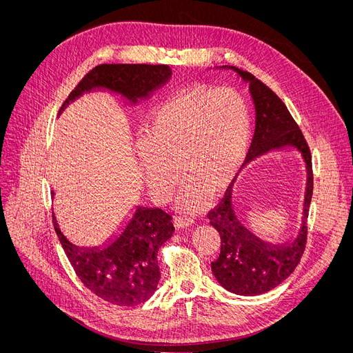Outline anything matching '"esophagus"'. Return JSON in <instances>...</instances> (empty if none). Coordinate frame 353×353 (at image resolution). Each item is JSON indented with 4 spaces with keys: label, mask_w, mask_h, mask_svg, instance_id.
Here are the masks:
<instances>
[{
    "label": "esophagus",
    "mask_w": 353,
    "mask_h": 353,
    "mask_svg": "<svg viewBox=\"0 0 353 353\" xmlns=\"http://www.w3.org/2000/svg\"><path fill=\"white\" fill-rule=\"evenodd\" d=\"M193 225V218H188V216H176L174 218V227L176 228H188Z\"/></svg>",
    "instance_id": "1"
}]
</instances>
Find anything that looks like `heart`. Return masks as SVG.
Segmentation results:
<instances>
[{
  "label": "heart",
  "instance_id": "b5f03b06",
  "mask_svg": "<svg viewBox=\"0 0 353 353\" xmlns=\"http://www.w3.org/2000/svg\"><path fill=\"white\" fill-rule=\"evenodd\" d=\"M250 132L249 107L235 90L199 85L169 95L150 111L138 145V165L150 196L165 201L180 172L185 181L179 205L201 207L207 194L218 196L236 176Z\"/></svg>",
  "mask_w": 353,
  "mask_h": 353
}]
</instances>
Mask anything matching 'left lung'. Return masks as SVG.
Segmentation results:
<instances>
[{"label": "left lung", "instance_id": "8db88e82", "mask_svg": "<svg viewBox=\"0 0 353 353\" xmlns=\"http://www.w3.org/2000/svg\"><path fill=\"white\" fill-rule=\"evenodd\" d=\"M234 70L249 92L256 110V128L248 163L270 150L293 148L305 165V188L300 212V223L294 235L283 242H269L250 231L235 211L234 190H230L215 210L208 214L210 225L219 234L221 250L211 263L212 274L225 290L238 296L265 294L290 276L299 265L305 248L308 207L312 196L311 154L299 125L288 112L284 103L248 72L234 66H222Z\"/></svg>", "mask_w": 353, "mask_h": 353}]
</instances>
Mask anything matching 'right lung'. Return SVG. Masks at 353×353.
<instances>
[{
    "label": "right lung",
    "mask_w": 353,
    "mask_h": 353,
    "mask_svg": "<svg viewBox=\"0 0 353 353\" xmlns=\"http://www.w3.org/2000/svg\"><path fill=\"white\" fill-rule=\"evenodd\" d=\"M170 74L168 65H100L84 76L60 111L84 92L97 88L135 104L168 81ZM53 225L77 277L97 297L115 305L132 307L145 303L156 292L160 279L157 250L174 232L169 214L135 205L118 230L95 246H79L69 241L54 212Z\"/></svg>",
    "instance_id": "obj_1"
}]
</instances>
